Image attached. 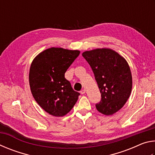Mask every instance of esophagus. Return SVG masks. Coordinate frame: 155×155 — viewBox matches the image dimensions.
Returning a JSON list of instances; mask_svg holds the SVG:
<instances>
[{
	"label": "esophagus",
	"instance_id": "esophagus-1",
	"mask_svg": "<svg viewBox=\"0 0 155 155\" xmlns=\"http://www.w3.org/2000/svg\"><path fill=\"white\" fill-rule=\"evenodd\" d=\"M80 93L81 94H84L85 93V90H81V91H80Z\"/></svg>",
	"mask_w": 155,
	"mask_h": 155
}]
</instances>
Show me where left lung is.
I'll use <instances>...</instances> for the list:
<instances>
[{
    "instance_id": "left-lung-1",
    "label": "left lung",
    "mask_w": 155,
    "mask_h": 155,
    "mask_svg": "<svg viewBox=\"0 0 155 155\" xmlns=\"http://www.w3.org/2000/svg\"><path fill=\"white\" fill-rule=\"evenodd\" d=\"M83 57L90 64L101 94L97 110L109 115L124 105L132 90V75L127 61L111 49L85 51Z\"/></svg>"
}]
</instances>
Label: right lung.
<instances>
[{
    "label": "right lung",
    "instance_id": "1",
    "mask_svg": "<svg viewBox=\"0 0 155 155\" xmlns=\"http://www.w3.org/2000/svg\"><path fill=\"white\" fill-rule=\"evenodd\" d=\"M79 54V51L51 48L39 54L31 64V93L39 105L53 116L67 114L80 95L65 78V72Z\"/></svg>",
    "mask_w": 155,
    "mask_h": 155
}]
</instances>
